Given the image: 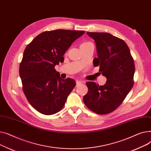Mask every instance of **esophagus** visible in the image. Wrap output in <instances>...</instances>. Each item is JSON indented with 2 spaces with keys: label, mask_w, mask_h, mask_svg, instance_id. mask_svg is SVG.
Masks as SVG:
<instances>
[{
  "label": "esophagus",
  "mask_w": 151,
  "mask_h": 151,
  "mask_svg": "<svg viewBox=\"0 0 151 151\" xmlns=\"http://www.w3.org/2000/svg\"><path fill=\"white\" fill-rule=\"evenodd\" d=\"M84 83V81H83L77 80V81H76V85L78 86V85H80V84H82V83Z\"/></svg>",
  "instance_id": "1"
}]
</instances>
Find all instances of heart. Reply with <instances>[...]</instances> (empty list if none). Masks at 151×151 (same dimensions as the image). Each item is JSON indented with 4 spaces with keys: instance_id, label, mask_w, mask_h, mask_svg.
<instances>
[{
    "instance_id": "1",
    "label": "heart",
    "mask_w": 151,
    "mask_h": 151,
    "mask_svg": "<svg viewBox=\"0 0 151 151\" xmlns=\"http://www.w3.org/2000/svg\"><path fill=\"white\" fill-rule=\"evenodd\" d=\"M91 43V42H83V43H81V45L80 46H84V45H88V44H89V43Z\"/></svg>"
}]
</instances>
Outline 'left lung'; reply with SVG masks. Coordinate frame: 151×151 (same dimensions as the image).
Returning a JSON list of instances; mask_svg holds the SVG:
<instances>
[{
	"label": "left lung",
	"mask_w": 151,
	"mask_h": 151,
	"mask_svg": "<svg viewBox=\"0 0 151 151\" xmlns=\"http://www.w3.org/2000/svg\"><path fill=\"white\" fill-rule=\"evenodd\" d=\"M96 44L97 58L94 67L106 78L104 86L88 81V92L84 96L86 106L93 112L106 114L121 104L133 86L134 64L129 47L122 40L109 33L87 32Z\"/></svg>",
	"instance_id": "1"
}]
</instances>
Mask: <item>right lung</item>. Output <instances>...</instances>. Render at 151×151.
<instances>
[{
	"label": "right lung",
	"mask_w": 151,
	"mask_h": 151,
	"mask_svg": "<svg viewBox=\"0 0 151 151\" xmlns=\"http://www.w3.org/2000/svg\"><path fill=\"white\" fill-rule=\"evenodd\" d=\"M84 31L58 29L37 35L26 47L19 66L23 92L38 112L51 115L63 107L76 83L63 80L54 67L63 62V55Z\"/></svg>",
	"instance_id": "1"
}]
</instances>
